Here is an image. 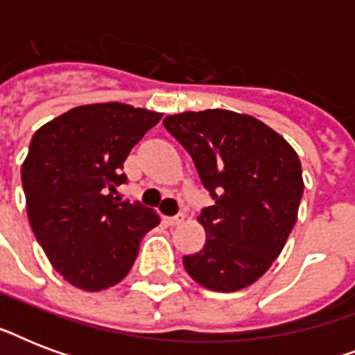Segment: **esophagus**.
I'll return each mask as SVG.
<instances>
[{"label": "esophagus", "mask_w": 355, "mask_h": 355, "mask_svg": "<svg viewBox=\"0 0 355 355\" xmlns=\"http://www.w3.org/2000/svg\"><path fill=\"white\" fill-rule=\"evenodd\" d=\"M164 221H166L169 227H177V225H180V223L184 221V214H177V216L173 217H164Z\"/></svg>", "instance_id": "obj_1"}]
</instances>
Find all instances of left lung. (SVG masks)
<instances>
[{
    "label": "left lung",
    "mask_w": 355,
    "mask_h": 355,
    "mask_svg": "<svg viewBox=\"0 0 355 355\" xmlns=\"http://www.w3.org/2000/svg\"><path fill=\"white\" fill-rule=\"evenodd\" d=\"M164 127L193 158L216 200L197 217L206 243L184 256L188 275L211 291L250 286L278 258L297 223L304 193L298 155L265 123L232 110L175 114Z\"/></svg>",
    "instance_id": "obj_1"
}]
</instances>
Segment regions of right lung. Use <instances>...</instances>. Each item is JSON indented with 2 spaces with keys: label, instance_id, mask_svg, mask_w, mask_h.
Instances as JSON below:
<instances>
[{
  "label": "right lung",
  "instance_id": "1",
  "mask_svg": "<svg viewBox=\"0 0 355 355\" xmlns=\"http://www.w3.org/2000/svg\"><path fill=\"white\" fill-rule=\"evenodd\" d=\"M162 114L123 103L68 110L35 132L21 166L27 216L58 275L103 291L128 275L155 210L116 197L123 162Z\"/></svg>",
  "mask_w": 355,
  "mask_h": 355
}]
</instances>
